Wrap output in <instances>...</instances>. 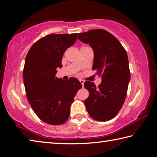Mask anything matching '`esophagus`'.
<instances>
[{
	"label": "esophagus",
	"instance_id": "34e87169",
	"mask_svg": "<svg viewBox=\"0 0 157 157\" xmlns=\"http://www.w3.org/2000/svg\"><path fill=\"white\" fill-rule=\"evenodd\" d=\"M79 81H80L81 84L82 85V86H83V84H84V81L82 80V79H79Z\"/></svg>",
	"mask_w": 157,
	"mask_h": 157
}]
</instances>
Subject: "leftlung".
<instances>
[{"label": "left lung", "instance_id": "1", "mask_svg": "<svg viewBox=\"0 0 157 157\" xmlns=\"http://www.w3.org/2000/svg\"><path fill=\"white\" fill-rule=\"evenodd\" d=\"M78 39L93 48L92 69L102 79L98 88L92 82L84 83L89 92L84 101L86 109L94 120L108 121L116 116L127 96L130 81L127 51L116 37L103 29L78 33Z\"/></svg>", "mask_w": 157, "mask_h": 157}]
</instances>
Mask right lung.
Segmentation results:
<instances>
[{
	"instance_id": "obj_1",
	"label": "right lung",
	"mask_w": 157,
	"mask_h": 157,
	"mask_svg": "<svg viewBox=\"0 0 157 157\" xmlns=\"http://www.w3.org/2000/svg\"><path fill=\"white\" fill-rule=\"evenodd\" d=\"M74 34H50L37 41L25 57L24 83L27 99L40 120L59 125L68 120L70 106L82 88L77 78L56 77L65 51L77 40Z\"/></svg>"
}]
</instances>
